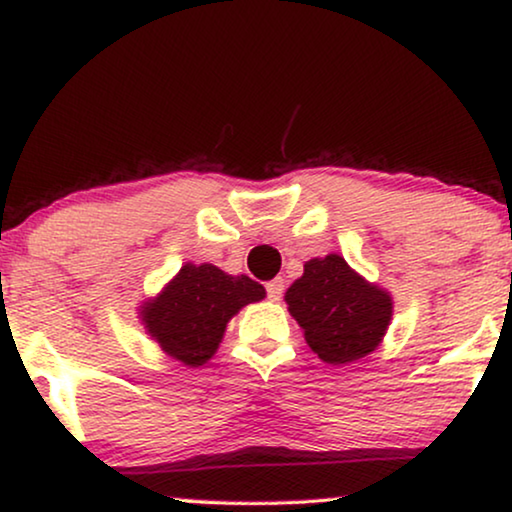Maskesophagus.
I'll list each match as a JSON object with an SVG mask.
<instances>
[{
	"label": "esophagus",
	"instance_id": "obj_1",
	"mask_svg": "<svg viewBox=\"0 0 512 512\" xmlns=\"http://www.w3.org/2000/svg\"><path fill=\"white\" fill-rule=\"evenodd\" d=\"M265 289H268L270 300H279V298H282V293H284V279L282 277L272 279V282L265 284Z\"/></svg>",
	"mask_w": 512,
	"mask_h": 512
}]
</instances>
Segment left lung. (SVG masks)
Returning <instances> with one entry per match:
<instances>
[{"label":"left lung","mask_w":512,"mask_h":512,"mask_svg":"<svg viewBox=\"0 0 512 512\" xmlns=\"http://www.w3.org/2000/svg\"><path fill=\"white\" fill-rule=\"evenodd\" d=\"M291 317L307 345L331 366L359 361L380 347L391 321V296L349 268L338 254L312 258L286 291Z\"/></svg>","instance_id":"8db88e82"}]
</instances>
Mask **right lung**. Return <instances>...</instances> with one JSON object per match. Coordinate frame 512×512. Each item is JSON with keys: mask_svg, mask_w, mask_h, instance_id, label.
<instances>
[{"mask_svg": "<svg viewBox=\"0 0 512 512\" xmlns=\"http://www.w3.org/2000/svg\"><path fill=\"white\" fill-rule=\"evenodd\" d=\"M263 298V286L247 275H226L212 263H186L156 298L144 303L142 321L167 356L198 368L219 349L228 321Z\"/></svg>", "mask_w": 512, "mask_h": 512, "instance_id": "add662e5", "label": "right lung"}]
</instances>
